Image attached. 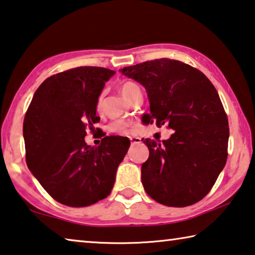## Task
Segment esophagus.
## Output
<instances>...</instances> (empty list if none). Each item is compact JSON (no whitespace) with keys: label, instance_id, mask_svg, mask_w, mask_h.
Wrapping results in <instances>:
<instances>
[{"label":"esophagus","instance_id":"34e87169","mask_svg":"<svg viewBox=\"0 0 255 255\" xmlns=\"http://www.w3.org/2000/svg\"><path fill=\"white\" fill-rule=\"evenodd\" d=\"M130 141H131L132 144L140 143L141 142V137H139V136H130Z\"/></svg>","mask_w":255,"mask_h":255}]
</instances>
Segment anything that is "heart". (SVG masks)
<instances>
[{"label": "heart", "mask_w": 255, "mask_h": 255, "mask_svg": "<svg viewBox=\"0 0 255 255\" xmlns=\"http://www.w3.org/2000/svg\"><path fill=\"white\" fill-rule=\"evenodd\" d=\"M140 87L136 85V83L132 82V81H125L121 85V93L124 96L125 98L131 100V98L134 96L136 93H139ZM102 100H103V95H100L98 99H97V108L99 110L100 105H102ZM130 127L131 124L130 122L125 120H115L113 122L110 123L108 125V131L112 133H115V134H128L130 132Z\"/></svg>", "instance_id": "1"}]
</instances>
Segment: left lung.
<instances>
[{
	"label": "left lung",
	"instance_id": "1",
	"mask_svg": "<svg viewBox=\"0 0 255 255\" xmlns=\"http://www.w3.org/2000/svg\"><path fill=\"white\" fill-rule=\"evenodd\" d=\"M120 71L147 89L145 122L174 130L162 143L142 139L149 149L141 167L147 194L167 207L199 202L215 185L228 156V119L215 86L201 71L170 58Z\"/></svg>",
	"mask_w": 255,
	"mask_h": 255
}]
</instances>
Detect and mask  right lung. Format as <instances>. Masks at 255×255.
Instances as JSON below:
<instances>
[{
	"instance_id": "obj_1",
	"label": "right lung",
	"mask_w": 255,
	"mask_h": 255,
	"mask_svg": "<svg viewBox=\"0 0 255 255\" xmlns=\"http://www.w3.org/2000/svg\"><path fill=\"white\" fill-rule=\"evenodd\" d=\"M115 71L79 66L49 77L31 99L23 120L28 168L64 206L88 207L111 194L130 140L111 135L98 147L85 141L100 121L97 99Z\"/></svg>"
}]
</instances>
